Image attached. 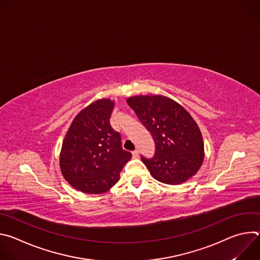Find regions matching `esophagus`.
I'll use <instances>...</instances> for the list:
<instances>
[{
	"mask_svg": "<svg viewBox=\"0 0 260 260\" xmlns=\"http://www.w3.org/2000/svg\"><path fill=\"white\" fill-rule=\"evenodd\" d=\"M132 154H133V157H134V158H137V157H139V151H138V150H135V151H133V152H132Z\"/></svg>",
	"mask_w": 260,
	"mask_h": 260,
	"instance_id": "1",
	"label": "esophagus"
}]
</instances>
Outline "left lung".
Here are the masks:
<instances>
[{"instance_id": "left-lung-1", "label": "left lung", "mask_w": 260, "mask_h": 260, "mask_svg": "<svg viewBox=\"0 0 260 260\" xmlns=\"http://www.w3.org/2000/svg\"><path fill=\"white\" fill-rule=\"evenodd\" d=\"M126 103L154 140V157H142L152 177L169 185H179L193 177L204 161V141L186 109L161 94L135 95Z\"/></svg>"}]
</instances>
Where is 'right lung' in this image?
I'll return each mask as SVG.
<instances>
[{"label":"right lung","mask_w":260,"mask_h":260,"mask_svg":"<svg viewBox=\"0 0 260 260\" xmlns=\"http://www.w3.org/2000/svg\"><path fill=\"white\" fill-rule=\"evenodd\" d=\"M114 106L112 100L100 99L82 109L62 141L60 172L72 187L83 193L110 190L132 158V153L122 149L120 134L110 124Z\"/></svg>","instance_id":"right-lung-1"}]
</instances>
